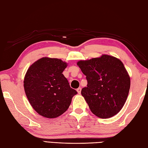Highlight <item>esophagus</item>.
<instances>
[{
	"label": "esophagus",
	"mask_w": 148,
	"mask_h": 148,
	"mask_svg": "<svg viewBox=\"0 0 148 148\" xmlns=\"http://www.w3.org/2000/svg\"><path fill=\"white\" fill-rule=\"evenodd\" d=\"M81 90H82V89H81V87H79V88H78V89H77V91L78 92V94H80V92H81Z\"/></svg>",
	"instance_id": "34e87169"
}]
</instances>
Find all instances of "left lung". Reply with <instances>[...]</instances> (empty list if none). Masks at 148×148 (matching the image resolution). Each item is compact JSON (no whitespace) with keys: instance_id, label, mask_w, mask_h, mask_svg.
<instances>
[{"instance_id":"1","label":"left lung","mask_w":148,"mask_h":148,"mask_svg":"<svg viewBox=\"0 0 148 148\" xmlns=\"http://www.w3.org/2000/svg\"><path fill=\"white\" fill-rule=\"evenodd\" d=\"M86 76L87 87L81 94L91 112L99 118L115 116L127 99L130 78L119 59L108 55L77 62Z\"/></svg>"}]
</instances>
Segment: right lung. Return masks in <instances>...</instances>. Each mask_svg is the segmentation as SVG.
I'll list each match as a JSON object with an SVG mask.
<instances>
[{
    "instance_id": "obj_1",
    "label": "right lung",
    "mask_w": 148,
    "mask_h": 148,
    "mask_svg": "<svg viewBox=\"0 0 148 148\" xmlns=\"http://www.w3.org/2000/svg\"><path fill=\"white\" fill-rule=\"evenodd\" d=\"M67 66L61 59L43 57L27 70L24 89L30 104L40 115L47 118L62 115L77 94L62 74Z\"/></svg>"
}]
</instances>
